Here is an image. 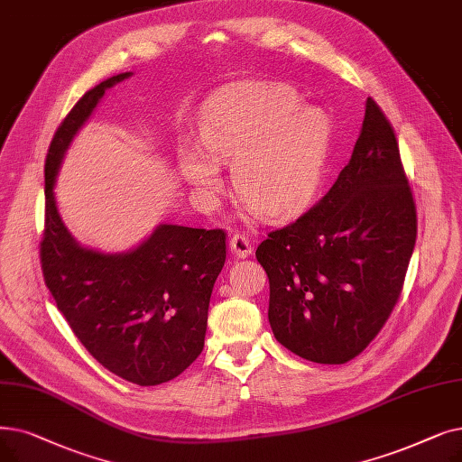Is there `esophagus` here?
Listing matches in <instances>:
<instances>
[{
  "label": "esophagus",
  "mask_w": 462,
  "mask_h": 462,
  "mask_svg": "<svg viewBox=\"0 0 462 462\" xmlns=\"http://www.w3.org/2000/svg\"><path fill=\"white\" fill-rule=\"evenodd\" d=\"M230 251L237 256V258H247L253 253V244L251 239L244 234H234L230 237Z\"/></svg>",
  "instance_id": "1"
}]
</instances>
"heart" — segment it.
<instances>
[{
  "instance_id": "heart-1",
  "label": "heart",
  "mask_w": 462,
  "mask_h": 462,
  "mask_svg": "<svg viewBox=\"0 0 462 462\" xmlns=\"http://www.w3.org/2000/svg\"><path fill=\"white\" fill-rule=\"evenodd\" d=\"M328 151V125L285 87L242 83L213 97L199 143L181 139L177 168L204 196L220 187L218 164H232L237 196L260 217L296 215L315 194Z\"/></svg>"
}]
</instances>
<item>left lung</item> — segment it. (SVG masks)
<instances>
[{
	"instance_id": "left-lung-1",
	"label": "left lung",
	"mask_w": 462,
	"mask_h": 462,
	"mask_svg": "<svg viewBox=\"0 0 462 462\" xmlns=\"http://www.w3.org/2000/svg\"><path fill=\"white\" fill-rule=\"evenodd\" d=\"M415 237V199L394 130L368 97L363 130L336 183L256 249L270 279L277 342L319 365H344L363 353L402 292Z\"/></svg>"
}]
</instances>
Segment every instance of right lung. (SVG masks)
<instances>
[{
	"label": "right lung",
	"mask_w": 462,
	"mask_h": 462,
	"mask_svg": "<svg viewBox=\"0 0 462 462\" xmlns=\"http://www.w3.org/2000/svg\"><path fill=\"white\" fill-rule=\"evenodd\" d=\"M130 75L90 88L58 126L45 160L39 256L45 285L79 342L115 375L151 387L185 372L204 349L226 232L160 225L134 251L104 254L79 245L64 226L52 190L60 162L106 90Z\"/></svg>",
	"instance_id": "add662e5"
}]
</instances>
